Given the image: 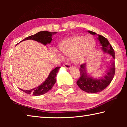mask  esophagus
Here are the masks:
<instances>
[{
    "label": "esophagus",
    "instance_id": "esophagus-1",
    "mask_svg": "<svg viewBox=\"0 0 127 127\" xmlns=\"http://www.w3.org/2000/svg\"><path fill=\"white\" fill-rule=\"evenodd\" d=\"M64 67L66 69H70L71 68V66H70L69 64L66 63L65 64V65H64Z\"/></svg>",
    "mask_w": 127,
    "mask_h": 127
}]
</instances>
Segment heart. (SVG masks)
Here are the masks:
<instances>
[{
  "label": "heart",
  "mask_w": 127,
  "mask_h": 127,
  "mask_svg": "<svg viewBox=\"0 0 127 127\" xmlns=\"http://www.w3.org/2000/svg\"><path fill=\"white\" fill-rule=\"evenodd\" d=\"M96 42L91 36L73 35L61 41L59 49L67 56L72 55L75 64H82L89 58L95 49Z\"/></svg>",
  "instance_id": "1"
}]
</instances>
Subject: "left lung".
<instances>
[{"instance_id": "left-lung-1", "label": "left lung", "mask_w": 127, "mask_h": 127, "mask_svg": "<svg viewBox=\"0 0 127 127\" xmlns=\"http://www.w3.org/2000/svg\"><path fill=\"white\" fill-rule=\"evenodd\" d=\"M88 32L91 35L98 36L97 38L102 46L101 50L104 53L109 54L112 57L110 62L107 64V69L105 74L99 78H94L87 74L86 63L82 64L80 66V77L77 82V85L83 91L88 93H96L106 89L113 80L115 74V53L106 38L91 31H88Z\"/></svg>"}]
</instances>
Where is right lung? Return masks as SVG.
I'll use <instances>...</instances> for the list:
<instances>
[{"label": "right lung", "instance_id": "1", "mask_svg": "<svg viewBox=\"0 0 127 127\" xmlns=\"http://www.w3.org/2000/svg\"><path fill=\"white\" fill-rule=\"evenodd\" d=\"M57 33V32H51L49 31H40L35 34V35H31L25 38V39L21 41V42L27 40H33L36 41L38 42L41 43L44 45H46V44H50L51 41H52V36ZM60 68L61 67L57 66V67H56L53 70H51L50 73H49L48 78L46 79V80L40 86H38V87L31 90H25L21 89V90H22V91L27 94H31L33 96H40L41 95L45 94L46 92H48L49 90H50L53 86L54 85L56 81H57V79H56L57 75L59 72Z\"/></svg>", "mask_w": 127, "mask_h": 127}]
</instances>
